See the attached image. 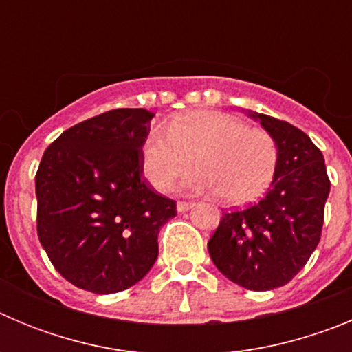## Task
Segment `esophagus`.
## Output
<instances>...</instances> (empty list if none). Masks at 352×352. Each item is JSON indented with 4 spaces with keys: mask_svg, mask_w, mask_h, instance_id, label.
Masks as SVG:
<instances>
[{
    "mask_svg": "<svg viewBox=\"0 0 352 352\" xmlns=\"http://www.w3.org/2000/svg\"><path fill=\"white\" fill-rule=\"evenodd\" d=\"M194 206V203H186V201H178V204H176V208H178L179 213H183V211L190 210V208Z\"/></svg>",
    "mask_w": 352,
    "mask_h": 352,
    "instance_id": "esophagus-1",
    "label": "esophagus"
}]
</instances>
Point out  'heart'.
<instances>
[{
  "instance_id": "1",
  "label": "heart",
  "mask_w": 352,
  "mask_h": 352,
  "mask_svg": "<svg viewBox=\"0 0 352 352\" xmlns=\"http://www.w3.org/2000/svg\"><path fill=\"white\" fill-rule=\"evenodd\" d=\"M197 170L178 183L182 192H213L227 204H247L264 194L275 176L278 146L268 130L219 111H190L153 126L142 142L146 178L166 190L192 166Z\"/></svg>"
}]
</instances>
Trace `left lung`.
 I'll use <instances>...</instances> for the list:
<instances>
[{
	"instance_id": "1",
	"label": "left lung",
	"mask_w": 352,
	"mask_h": 352,
	"mask_svg": "<svg viewBox=\"0 0 352 352\" xmlns=\"http://www.w3.org/2000/svg\"><path fill=\"white\" fill-rule=\"evenodd\" d=\"M250 116L278 146L275 176L261 201L222 214L208 250L229 280L270 291L291 282L319 245L329 178L321 149L307 133L266 114Z\"/></svg>"
}]
</instances>
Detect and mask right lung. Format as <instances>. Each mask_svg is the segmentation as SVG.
I'll use <instances>...</instances> for the list:
<instances>
[{"instance_id": "obj_1", "label": "right lung", "mask_w": 352, "mask_h": 352, "mask_svg": "<svg viewBox=\"0 0 352 352\" xmlns=\"http://www.w3.org/2000/svg\"><path fill=\"white\" fill-rule=\"evenodd\" d=\"M153 113L114 109L65 130L35 176L36 232L70 284L111 294L138 284L158 257V232L176 203L142 176Z\"/></svg>"}]
</instances>
